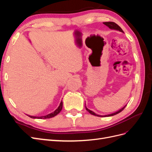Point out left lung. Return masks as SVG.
<instances>
[{"label": "left lung", "mask_w": 152, "mask_h": 152, "mask_svg": "<svg viewBox=\"0 0 152 152\" xmlns=\"http://www.w3.org/2000/svg\"><path fill=\"white\" fill-rule=\"evenodd\" d=\"M103 24L104 25H105L106 26H107L109 28H110V29H113V30H118V31H121V32H123L124 33V31H123V30H122V28H121L120 26H119L117 24H116L115 23H114V22H112V21H108V22H104L103 23ZM126 107V105L125 106V107H124L122 108H121L120 110H118V112H115V113H112V114H110V115H104V116H103V115H97V114H96L95 113H94L93 111H91V110H89L88 108H87V107H86V109L87 110V112H89V113H90L91 115H95V116H98V117H110V116H113V115H117V114H118V113H120V112H121L122 110L125 108V107Z\"/></svg>", "instance_id": "left-lung-1"}]
</instances>
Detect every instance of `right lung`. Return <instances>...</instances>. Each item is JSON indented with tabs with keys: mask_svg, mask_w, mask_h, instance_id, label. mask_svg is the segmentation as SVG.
Instances as JSON below:
<instances>
[{
	"mask_svg": "<svg viewBox=\"0 0 152 152\" xmlns=\"http://www.w3.org/2000/svg\"><path fill=\"white\" fill-rule=\"evenodd\" d=\"M62 107H63V102H61L60 104H59V105L58 108L56 110H55V111H54V112H53V113H50V114H48V115H47L42 116V117H34V116H30V115H28V116L30 117V118H39V119H40V118L42 119V118H52V117H54V116L57 115L61 111Z\"/></svg>",
	"mask_w": 152,
	"mask_h": 152,
	"instance_id": "obj_1",
	"label": "right lung"
}]
</instances>
